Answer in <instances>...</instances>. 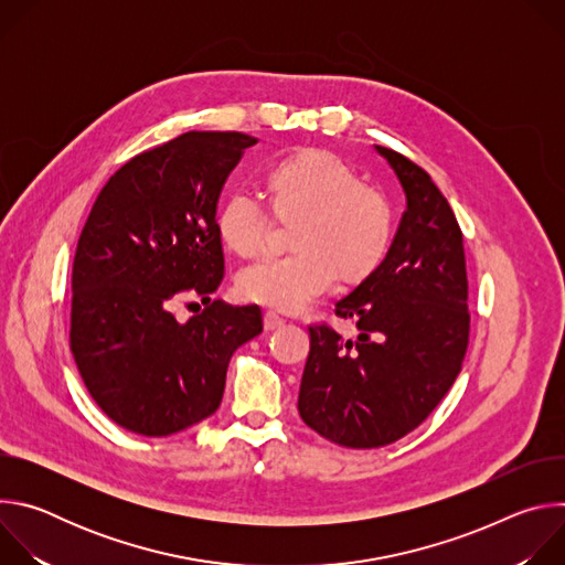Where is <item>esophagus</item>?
Masks as SVG:
<instances>
[{
  "mask_svg": "<svg viewBox=\"0 0 565 565\" xmlns=\"http://www.w3.org/2000/svg\"><path fill=\"white\" fill-rule=\"evenodd\" d=\"M284 324H286V319L279 317L277 312H266V315H264V329H266V331H277V329H281Z\"/></svg>",
  "mask_w": 565,
  "mask_h": 565,
  "instance_id": "1",
  "label": "esophagus"
}]
</instances>
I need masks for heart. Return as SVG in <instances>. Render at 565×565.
<instances>
[{
  "label": "heart",
  "mask_w": 565,
  "mask_h": 565,
  "mask_svg": "<svg viewBox=\"0 0 565 565\" xmlns=\"http://www.w3.org/2000/svg\"><path fill=\"white\" fill-rule=\"evenodd\" d=\"M266 183L270 210L248 192L227 194L216 210L218 236L238 257L266 253L273 215L292 225V255L241 270L236 288L248 301L297 312L329 292L335 279L360 286L382 268L393 241L391 205L377 188L360 183L344 158L329 149H301L281 158Z\"/></svg>",
  "instance_id": "b5f03b06"
}]
</instances>
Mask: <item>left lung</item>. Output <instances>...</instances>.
I'll use <instances>...</instances> for the list:
<instances>
[{
  "mask_svg": "<svg viewBox=\"0 0 565 565\" xmlns=\"http://www.w3.org/2000/svg\"><path fill=\"white\" fill-rule=\"evenodd\" d=\"M375 149L405 190L407 210L382 268L335 303L358 340H342L327 321L308 327L297 402L312 431L351 449L384 447L420 427L458 377L469 342L460 225L420 166Z\"/></svg>",
  "mask_w": 565,
  "mask_h": 565,
  "instance_id": "left-lung-1",
  "label": "left lung"
}]
</instances>
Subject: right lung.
I'll list each match as a JSON object with an SVG mask.
<instances>
[{"label": "right lung", "instance_id": "add662e5", "mask_svg": "<svg viewBox=\"0 0 565 565\" xmlns=\"http://www.w3.org/2000/svg\"><path fill=\"white\" fill-rule=\"evenodd\" d=\"M255 142L188 131L134 156L77 238L71 351L98 407L134 434L170 436L212 416L232 353L264 331L259 306L210 299L225 273L216 203ZM185 294L206 308L181 326L171 306Z\"/></svg>", "mask_w": 565, "mask_h": 565}]
</instances>
